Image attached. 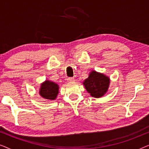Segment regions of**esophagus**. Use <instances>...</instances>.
Instances as JSON below:
<instances>
[{
	"mask_svg": "<svg viewBox=\"0 0 149 149\" xmlns=\"http://www.w3.org/2000/svg\"><path fill=\"white\" fill-rule=\"evenodd\" d=\"M67 81H68V82H72V81H74V79L72 78V77H68V78L67 79Z\"/></svg>",
	"mask_w": 149,
	"mask_h": 149,
	"instance_id": "1",
	"label": "esophagus"
}]
</instances>
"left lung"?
Returning a JSON list of instances; mask_svg holds the SVG:
<instances>
[{
    "label": "left lung",
    "mask_w": 149,
    "mask_h": 149,
    "mask_svg": "<svg viewBox=\"0 0 149 149\" xmlns=\"http://www.w3.org/2000/svg\"><path fill=\"white\" fill-rule=\"evenodd\" d=\"M109 83V77L95 71H92L88 78L84 81L83 85L91 96L100 97L107 91Z\"/></svg>",
    "instance_id": "obj_1"
}]
</instances>
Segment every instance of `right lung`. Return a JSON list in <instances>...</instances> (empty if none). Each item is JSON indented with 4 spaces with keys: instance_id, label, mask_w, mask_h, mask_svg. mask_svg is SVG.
Masks as SVG:
<instances>
[{
    "instance_id": "right-lung-1",
    "label": "right lung",
    "mask_w": 149,
    "mask_h": 149,
    "mask_svg": "<svg viewBox=\"0 0 149 149\" xmlns=\"http://www.w3.org/2000/svg\"><path fill=\"white\" fill-rule=\"evenodd\" d=\"M59 87L58 84L49 81H46L41 85L39 93L45 99L54 100L58 93Z\"/></svg>"
}]
</instances>
